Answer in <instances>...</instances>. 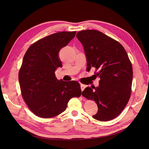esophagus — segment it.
Segmentation results:
<instances>
[{"mask_svg": "<svg viewBox=\"0 0 149 149\" xmlns=\"http://www.w3.org/2000/svg\"><path fill=\"white\" fill-rule=\"evenodd\" d=\"M86 86H84V84H81V91H82L84 90V89L86 88Z\"/></svg>", "mask_w": 149, "mask_h": 149, "instance_id": "1", "label": "esophagus"}]
</instances>
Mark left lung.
Listing matches in <instances>:
<instances>
[{
    "label": "left lung",
    "instance_id": "obj_1",
    "mask_svg": "<svg viewBox=\"0 0 149 149\" xmlns=\"http://www.w3.org/2000/svg\"><path fill=\"white\" fill-rule=\"evenodd\" d=\"M87 58V70L95 69L100 78L97 87H87L82 95L94 100L98 111L93 117L110 121L122 112L132 92L133 68L124 47L114 39L96 30H84L77 33Z\"/></svg>",
    "mask_w": 149,
    "mask_h": 149
}]
</instances>
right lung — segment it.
Returning a JSON list of instances; mask_svg holds the SVG:
<instances>
[{"label":"right lung","instance_id":"add662e5","mask_svg":"<svg viewBox=\"0 0 149 149\" xmlns=\"http://www.w3.org/2000/svg\"><path fill=\"white\" fill-rule=\"evenodd\" d=\"M76 32H61L40 39L29 47L24 56L19 72L21 93L31 111L39 117L60 114L71 98L81 95L79 82L58 80L55 74L56 68L62 67L59 51Z\"/></svg>","mask_w":149,"mask_h":149}]
</instances>
